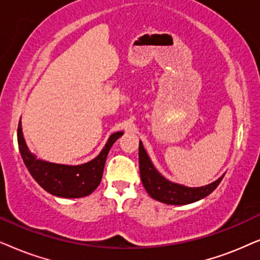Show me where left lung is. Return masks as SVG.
<instances>
[{
  "mask_svg": "<svg viewBox=\"0 0 260 260\" xmlns=\"http://www.w3.org/2000/svg\"><path fill=\"white\" fill-rule=\"evenodd\" d=\"M139 168L141 182H143L148 195L152 199L160 201L166 205L179 206L196 202L213 192L223 178L222 176L217 181L206 186H201V188H188V186L168 181L155 170L141 141L139 143Z\"/></svg>",
  "mask_w": 260,
  "mask_h": 260,
  "instance_id": "1",
  "label": "left lung"
}]
</instances>
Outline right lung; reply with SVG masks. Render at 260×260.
I'll list each match as a JSON object with an SVG mask.
<instances>
[{"mask_svg":"<svg viewBox=\"0 0 260 260\" xmlns=\"http://www.w3.org/2000/svg\"><path fill=\"white\" fill-rule=\"evenodd\" d=\"M122 134V132L112 134L98 157L85 164L75 166L54 164L34 157L23 139L21 122L17 126V144L26 168L41 188L54 196L77 199L90 195L100 185L108 152Z\"/></svg>","mask_w":260,"mask_h":260,"instance_id":"right-lung-1","label":"right lung"}]
</instances>
